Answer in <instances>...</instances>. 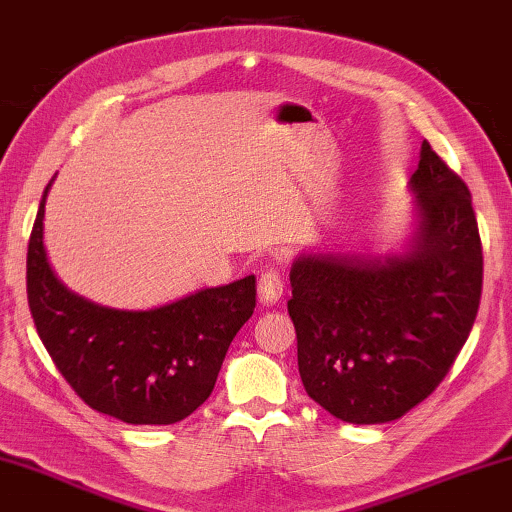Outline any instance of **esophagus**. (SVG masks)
<instances>
[{
  "label": "esophagus",
  "instance_id": "esophagus-1",
  "mask_svg": "<svg viewBox=\"0 0 512 512\" xmlns=\"http://www.w3.org/2000/svg\"><path fill=\"white\" fill-rule=\"evenodd\" d=\"M283 290H286V281H283V274L276 267L265 270L258 279V299H261V304H276Z\"/></svg>",
  "mask_w": 512,
  "mask_h": 512
}]
</instances>
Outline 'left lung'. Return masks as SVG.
Instances as JSON below:
<instances>
[{
    "mask_svg": "<svg viewBox=\"0 0 512 512\" xmlns=\"http://www.w3.org/2000/svg\"><path fill=\"white\" fill-rule=\"evenodd\" d=\"M410 190L417 229L404 254H306L290 270L301 383L349 424L399 420L429 397L479 313L472 195L426 140Z\"/></svg>",
    "mask_w": 512,
    "mask_h": 512,
    "instance_id": "1",
    "label": "left lung"
}]
</instances>
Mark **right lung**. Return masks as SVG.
I'll return each mask as SVG.
<instances>
[{"instance_id": "1", "label": "right lung", "mask_w": 512, "mask_h": 512, "mask_svg": "<svg viewBox=\"0 0 512 512\" xmlns=\"http://www.w3.org/2000/svg\"><path fill=\"white\" fill-rule=\"evenodd\" d=\"M49 186L29 238L27 297L58 372L92 410L115 420L158 426L186 420L211 397L226 349L254 313L256 276L152 311L92 304L67 290L47 261Z\"/></svg>"}]
</instances>
